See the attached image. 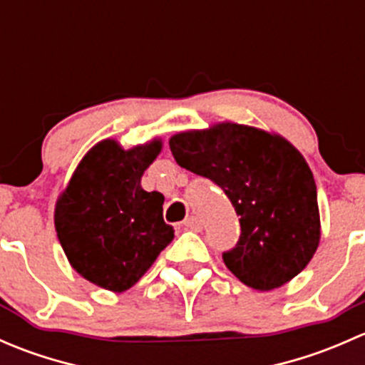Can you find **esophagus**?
<instances>
[{
	"instance_id": "obj_1",
	"label": "esophagus",
	"mask_w": 365,
	"mask_h": 365,
	"mask_svg": "<svg viewBox=\"0 0 365 365\" xmlns=\"http://www.w3.org/2000/svg\"><path fill=\"white\" fill-rule=\"evenodd\" d=\"M183 226H185L187 230L201 231V227H203V224H201V219H200V217L190 215V217H187L185 220H183Z\"/></svg>"
}]
</instances>
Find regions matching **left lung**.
Listing matches in <instances>:
<instances>
[{"mask_svg":"<svg viewBox=\"0 0 365 365\" xmlns=\"http://www.w3.org/2000/svg\"><path fill=\"white\" fill-rule=\"evenodd\" d=\"M169 148L235 206L240 238L222 259L244 284L270 292L307 267L319 244L318 194L295 146L259 128L220 123L173 135Z\"/></svg>","mask_w":365,"mask_h":365,"instance_id":"obj_1","label":"left lung"}]
</instances>
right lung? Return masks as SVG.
I'll list each match as a JSON object with an SVG mask.
<instances>
[{
  "instance_id": "right-lung-1",
  "label": "right lung",
  "mask_w": 365,
  "mask_h": 365,
  "mask_svg": "<svg viewBox=\"0 0 365 365\" xmlns=\"http://www.w3.org/2000/svg\"><path fill=\"white\" fill-rule=\"evenodd\" d=\"M160 141L123 150L98 143L77 165L54 213L60 244L77 274L111 292H125L146 274L175 237L164 222V196L141 187Z\"/></svg>"
}]
</instances>
